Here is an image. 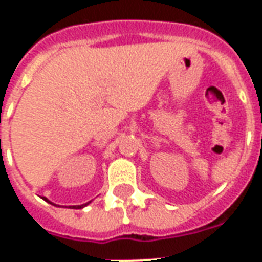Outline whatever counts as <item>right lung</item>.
<instances>
[{
	"instance_id": "right-lung-1",
	"label": "right lung",
	"mask_w": 262,
	"mask_h": 262,
	"mask_svg": "<svg viewBox=\"0 0 262 262\" xmlns=\"http://www.w3.org/2000/svg\"><path fill=\"white\" fill-rule=\"evenodd\" d=\"M46 201H48V199H46ZM84 206H86V203H85V205H78V206H73V208H74V209H81V208H84Z\"/></svg>"
}]
</instances>
